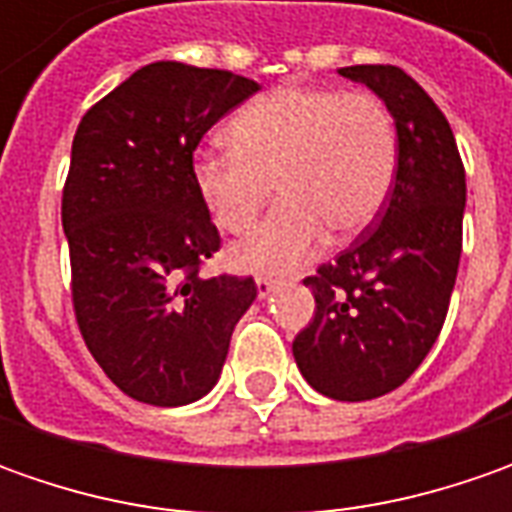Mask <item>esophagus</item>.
<instances>
[{"instance_id": "esophagus-1", "label": "esophagus", "mask_w": 512, "mask_h": 512, "mask_svg": "<svg viewBox=\"0 0 512 512\" xmlns=\"http://www.w3.org/2000/svg\"><path fill=\"white\" fill-rule=\"evenodd\" d=\"M256 290H259V296L265 299V296H270V293L276 290V279H270V276H256Z\"/></svg>"}]
</instances>
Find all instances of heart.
<instances>
[{
    "label": "heart",
    "instance_id": "obj_1",
    "mask_svg": "<svg viewBox=\"0 0 512 512\" xmlns=\"http://www.w3.org/2000/svg\"><path fill=\"white\" fill-rule=\"evenodd\" d=\"M227 142L193 156V185L216 227L242 236L276 182L282 202L233 250L236 265L262 273L305 265L327 227L350 236L370 225L399 168L393 113L367 90H267L230 119Z\"/></svg>",
    "mask_w": 512,
    "mask_h": 512
}]
</instances>
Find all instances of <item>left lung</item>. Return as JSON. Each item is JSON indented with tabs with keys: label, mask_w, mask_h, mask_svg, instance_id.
Here are the masks:
<instances>
[{
	"label": "left lung",
	"mask_w": 512,
	"mask_h": 512,
	"mask_svg": "<svg viewBox=\"0 0 512 512\" xmlns=\"http://www.w3.org/2000/svg\"><path fill=\"white\" fill-rule=\"evenodd\" d=\"M393 113L399 168L376 222L305 285L316 310L293 339L313 390L367 402L404 384L442 333L462 259L467 185L450 122L396 65H353Z\"/></svg>",
	"instance_id": "obj_1"
}]
</instances>
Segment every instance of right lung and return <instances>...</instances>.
Wrapping results in <instances>:
<instances>
[{
	"label": "right lung",
	"mask_w": 512,
	"mask_h": 512,
	"mask_svg": "<svg viewBox=\"0 0 512 512\" xmlns=\"http://www.w3.org/2000/svg\"><path fill=\"white\" fill-rule=\"evenodd\" d=\"M259 85L153 62L82 116L62 190L79 333L130 399L179 407L219 382L253 276L199 270L222 239L193 185V150Z\"/></svg>",
	"instance_id": "right-lung-1"
}]
</instances>
